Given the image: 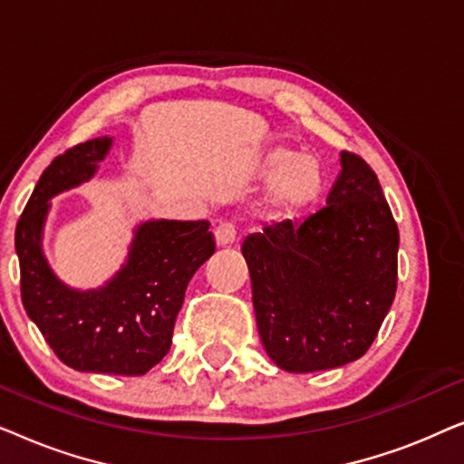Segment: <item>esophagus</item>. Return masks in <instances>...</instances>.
Masks as SVG:
<instances>
[{
	"mask_svg": "<svg viewBox=\"0 0 464 464\" xmlns=\"http://www.w3.org/2000/svg\"><path fill=\"white\" fill-rule=\"evenodd\" d=\"M215 240H218L219 246H230L237 243V227H234L230 221H221V224L215 227Z\"/></svg>",
	"mask_w": 464,
	"mask_h": 464,
	"instance_id": "1",
	"label": "esophagus"
}]
</instances>
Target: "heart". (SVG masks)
Wrapping results in <instances>:
<instances>
[{
  "label": "heart",
  "mask_w": 464,
  "mask_h": 464,
  "mask_svg": "<svg viewBox=\"0 0 464 464\" xmlns=\"http://www.w3.org/2000/svg\"><path fill=\"white\" fill-rule=\"evenodd\" d=\"M259 175L268 179L259 211L268 219H294L316 205L325 189V167L316 154L276 143L262 154Z\"/></svg>",
  "instance_id": "heart-1"
}]
</instances>
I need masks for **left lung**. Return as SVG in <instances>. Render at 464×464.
I'll return each instance as SVG.
<instances>
[{
    "label": "left lung",
    "mask_w": 464,
    "mask_h": 464,
    "mask_svg": "<svg viewBox=\"0 0 464 464\" xmlns=\"http://www.w3.org/2000/svg\"><path fill=\"white\" fill-rule=\"evenodd\" d=\"M327 207L304 224L249 234L253 308L268 357L285 372L334 370L367 353L397 291L399 230L363 158L342 151Z\"/></svg>",
    "instance_id": "left-lung-1"
}]
</instances>
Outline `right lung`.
Listing matches in <instances>:
<instances>
[{
  "instance_id": "right-lung-1",
  "label": "right lung",
  "mask_w": 464,
  "mask_h": 464,
  "mask_svg": "<svg viewBox=\"0 0 464 464\" xmlns=\"http://www.w3.org/2000/svg\"><path fill=\"white\" fill-rule=\"evenodd\" d=\"M113 145L99 137L75 145L44 170L16 224L21 297L29 319L63 363L78 372L143 376L173 342L189 278L215 253L208 221L150 219L135 227L129 256L97 289L63 283L44 256L50 200L91 181Z\"/></svg>"
}]
</instances>
